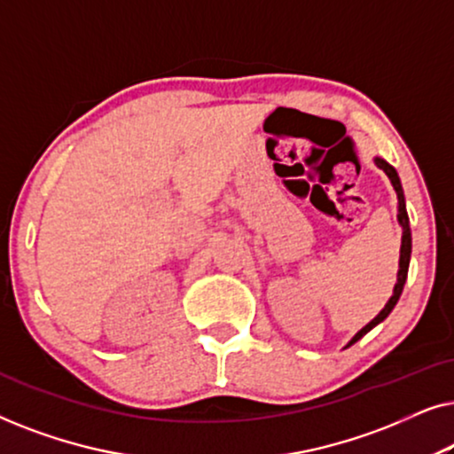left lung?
<instances>
[{
    "instance_id": "1",
    "label": "left lung",
    "mask_w": 454,
    "mask_h": 454,
    "mask_svg": "<svg viewBox=\"0 0 454 454\" xmlns=\"http://www.w3.org/2000/svg\"><path fill=\"white\" fill-rule=\"evenodd\" d=\"M376 165L380 167V169L387 173V176L390 177V182H393V188H395V192H396V198H399V223L403 225V238H401V260H399V275H396V285H395V289H393V295H390V300H388V303L387 306L382 308V312L376 316L374 320L370 322V325H365L362 331H359L356 337L351 339V343L349 345H353L356 343V340H359L364 337L365 333H370L372 328H374L376 325H380V322L387 318V316L393 312V308L396 306V301H399V297H401V294H403V287H405V281H407V270H409V258H411V229H409V216H407V210H405V196H403V188H401V179H399V176H396V171H395V167L393 165H388L387 160H382V159H376ZM347 345V347H349Z\"/></svg>"
}]
</instances>
